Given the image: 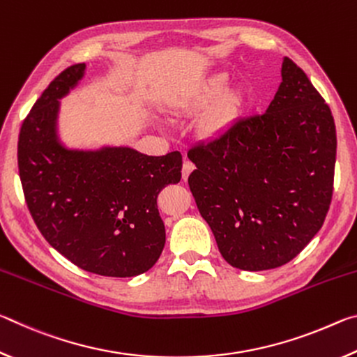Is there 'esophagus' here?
<instances>
[{"instance_id": "obj_1", "label": "esophagus", "mask_w": 357, "mask_h": 357, "mask_svg": "<svg viewBox=\"0 0 357 357\" xmlns=\"http://www.w3.org/2000/svg\"><path fill=\"white\" fill-rule=\"evenodd\" d=\"M195 170V165L192 164L190 160H184V165H183V179L185 181L187 178H189V174Z\"/></svg>"}]
</instances>
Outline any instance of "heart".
<instances>
[{
  "label": "heart",
  "mask_w": 357,
  "mask_h": 357,
  "mask_svg": "<svg viewBox=\"0 0 357 357\" xmlns=\"http://www.w3.org/2000/svg\"><path fill=\"white\" fill-rule=\"evenodd\" d=\"M227 80V75H215L214 78H211L203 88L198 89V91L184 94L179 100V107L183 108V110H193V108H200L203 105H206L209 100H213L215 96L225 88ZM241 104H243V99H241L239 94H228L225 98L217 100L203 118L204 134L217 135L225 130L228 126L236 119L241 110Z\"/></svg>",
  "instance_id": "heart-1"
}]
</instances>
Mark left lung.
Returning <instances> with one entry per match:
<instances>
[{
    "label": "left lung",
    "instance_id": "left-lung-1",
    "mask_svg": "<svg viewBox=\"0 0 357 357\" xmlns=\"http://www.w3.org/2000/svg\"><path fill=\"white\" fill-rule=\"evenodd\" d=\"M337 153L331 108L283 58L263 114L234 121L189 151V185L228 264L274 269L301 253L328 214Z\"/></svg>",
    "mask_w": 357,
    "mask_h": 357
}]
</instances>
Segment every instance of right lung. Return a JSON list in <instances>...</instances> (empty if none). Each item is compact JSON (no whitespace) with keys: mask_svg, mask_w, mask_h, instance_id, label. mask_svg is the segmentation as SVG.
Here are the masks:
<instances>
[{"mask_svg":"<svg viewBox=\"0 0 357 357\" xmlns=\"http://www.w3.org/2000/svg\"><path fill=\"white\" fill-rule=\"evenodd\" d=\"M86 64L63 70L23 121L19 172L26 204L48 244L88 273H146L165 245L157 195L179 183L183 155H146L129 146L69 148L59 137L61 99Z\"/></svg>","mask_w":357,"mask_h":357,"instance_id":"right-lung-1","label":"right lung"}]
</instances>
